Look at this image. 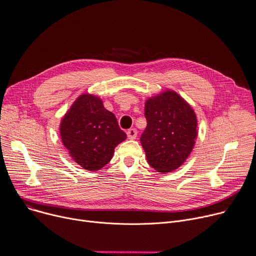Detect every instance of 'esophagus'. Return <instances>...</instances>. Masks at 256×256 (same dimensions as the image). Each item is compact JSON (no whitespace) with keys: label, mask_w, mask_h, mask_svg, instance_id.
Listing matches in <instances>:
<instances>
[{"label":"esophagus","mask_w":256,"mask_h":256,"mask_svg":"<svg viewBox=\"0 0 256 256\" xmlns=\"http://www.w3.org/2000/svg\"><path fill=\"white\" fill-rule=\"evenodd\" d=\"M126 134H128V139L134 140V139L137 138L138 132H137V130H136V128H130V130H128V132H126Z\"/></svg>","instance_id":"obj_1"}]
</instances>
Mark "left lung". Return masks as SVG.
<instances>
[{
  "label": "left lung",
  "instance_id": "left-lung-1",
  "mask_svg": "<svg viewBox=\"0 0 256 256\" xmlns=\"http://www.w3.org/2000/svg\"><path fill=\"white\" fill-rule=\"evenodd\" d=\"M147 126L141 144L148 164L162 174L178 168L190 154L196 139V116L176 92L168 90L145 103Z\"/></svg>",
  "mask_w": 256,
  "mask_h": 256
}]
</instances>
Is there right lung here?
I'll use <instances>...</instances> for the list:
<instances>
[{
  "label": "right lung",
  "mask_w": 256,
  "mask_h": 256,
  "mask_svg": "<svg viewBox=\"0 0 256 256\" xmlns=\"http://www.w3.org/2000/svg\"><path fill=\"white\" fill-rule=\"evenodd\" d=\"M60 137L72 158L83 168L98 171L107 164L126 132L103 102L92 94L80 96L60 124Z\"/></svg>",
  "instance_id": "obj_1"
}]
</instances>
